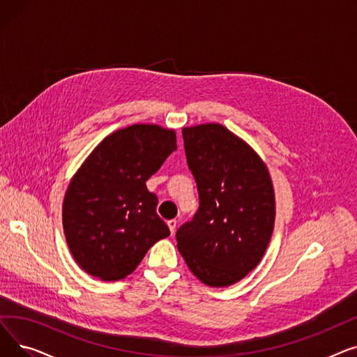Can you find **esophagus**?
Wrapping results in <instances>:
<instances>
[{"label": "esophagus", "instance_id": "1", "mask_svg": "<svg viewBox=\"0 0 357 357\" xmlns=\"http://www.w3.org/2000/svg\"><path fill=\"white\" fill-rule=\"evenodd\" d=\"M176 224H178V221H176V220H169V221H167V227H169V230H171V233H172V234L175 233Z\"/></svg>", "mask_w": 357, "mask_h": 357}]
</instances>
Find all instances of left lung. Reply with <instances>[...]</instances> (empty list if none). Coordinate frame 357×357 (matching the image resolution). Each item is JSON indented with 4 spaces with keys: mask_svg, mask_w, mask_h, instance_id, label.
Here are the masks:
<instances>
[{
    "mask_svg": "<svg viewBox=\"0 0 357 357\" xmlns=\"http://www.w3.org/2000/svg\"><path fill=\"white\" fill-rule=\"evenodd\" d=\"M186 162L199 208L176 231L191 272L208 287H229L264 257L275 224V194L255 150L217 123L183 127Z\"/></svg>",
    "mask_w": 357,
    "mask_h": 357,
    "instance_id": "obj_1",
    "label": "left lung"
}]
</instances>
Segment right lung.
<instances>
[{
    "mask_svg": "<svg viewBox=\"0 0 357 357\" xmlns=\"http://www.w3.org/2000/svg\"><path fill=\"white\" fill-rule=\"evenodd\" d=\"M174 150V130L133 124L107 136L73 175L62 207L63 231L86 273L123 279L156 241L171 234L146 181Z\"/></svg>",
    "mask_w": 357,
    "mask_h": 357,
    "instance_id": "right-lung-1",
    "label": "right lung"
}]
</instances>
